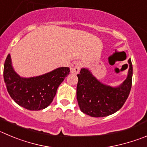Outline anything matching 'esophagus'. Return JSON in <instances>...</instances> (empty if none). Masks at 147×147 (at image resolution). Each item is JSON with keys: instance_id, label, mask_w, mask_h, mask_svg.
<instances>
[{"instance_id": "esophagus-1", "label": "esophagus", "mask_w": 147, "mask_h": 147, "mask_svg": "<svg viewBox=\"0 0 147 147\" xmlns=\"http://www.w3.org/2000/svg\"><path fill=\"white\" fill-rule=\"evenodd\" d=\"M80 69V64L79 62H74L70 66V72L74 74H78Z\"/></svg>"}]
</instances>
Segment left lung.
<instances>
[{"label":"left lung","instance_id":"8db88e82","mask_svg":"<svg viewBox=\"0 0 147 147\" xmlns=\"http://www.w3.org/2000/svg\"><path fill=\"white\" fill-rule=\"evenodd\" d=\"M127 78L117 87H111L98 80L88 69L82 68L78 74L77 100L83 113L94 117H102L118 111L129 96L132 86L133 67L128 59Z\"/></svg>","mask_w":147,"mask_h":147}]
</instances>
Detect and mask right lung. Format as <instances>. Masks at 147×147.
Instances as JSON below:
<instances>
[{
	"instance_id": "add662e5",
	"label": "right lung",
	"mask_w": 147,
	"mask_h": 147,
	"mask_svg": "<svg viewBox=\"0 0 147 147\" xmlns=\"http://www.w3.org/2000/svg\"><path fill=\"white\" fill-rule=\"evenodd\" d=\"M69 72V67H59L40 76L22 78L13 69L9 54L4 63L3 78L9 95L17 105L38 111L50 105Z\"/></svg>"
}]
</instances>
